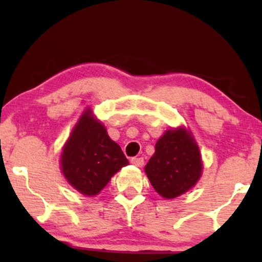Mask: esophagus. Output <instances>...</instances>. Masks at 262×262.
I'll return each mask as SVG.
<instances>
[{
	"label": "esophagus",
	"mask_w": 262,
	"mask_h": 262,
	"mask_svg": "<svg viewBox=\"0 0 262 262\" xmlns=\"http://www.w3.org/2000/svg\"><path fill=\"white\" fill-rule=\"evenodd\" d=\"M131 163L134 164V166H136V167H143V164H144V160L142 159V157H134V159H131Z\"/></svg>",
	"instance_id": "esophagus-1"
}]
</instances>
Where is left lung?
Listing matches in <instances>:
<instances>
[{"label": "left lung", "mask_w": 262, "mask_h": 262, "mask_svg": "<svg viewBox=\"0 0 262 262\" xmlns=\"http://www.w3.org/2000/svg\"><path fill=\"white\" fill-rule=\"evenodd\" d=\"M203 159L192 131L186 126L169 128L157 139L155 152L144 171L163 199H175L192 189L203 175Z\"/></svg>", "instance_id": "left-lung-1"}]
</instances>
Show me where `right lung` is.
Wrapping results in <instances>:
<instances>
[{
	"label": "right lung",
	"mask_w": 262,
	"mask_h": 262,
	"mask_svg": "<svg viewBox=\"0 0 262 262\" xmlns=\"http://www.w3.org/2000/svg\"><path fill=\"white\" fill-rule=\"evenodd\" d=\"M128 161L105 125L87 107L64 143L59 166L64 179L85 196H96Z\"/></svg>",
	"instance_id": "obj_1"
}]
</instances>
